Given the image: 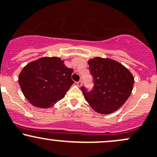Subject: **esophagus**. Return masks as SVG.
I'll list each match as a JSON object with an SVG mask.
<instances>
[{"label":"esophagus","mask_w":157,"mask_h":157,"mask_svg":"<svg viewBox=\"0 0 157 157\" xmlns=\"http://www.w3.org/2000/svg\"><path fill=\"white\" fill-rule=\"evenodd\" d=\"M82 80L78 81V82H77V85H78V87H81V86H82Z\"/></svg>","instance_id":"esophagus-1"}]
</instances>
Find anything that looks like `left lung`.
<instances>
[{
    "instance_id": "1",
    "label": "left lung",
    "mask_w": 157,
    "mask_h": 157,
    "mask_svg": "<svg viewBox=\"0 0 157 157\" xmlns=\"http://www.w3.org/2000/svg\"><path fill=\"white\" fill-rule=\"evenodd\" d=\"M88 63L94 78V88L87 91L82 87L85 101L99 114L114 112L131 95L134 83L133 75L125 66L109 58L94 57Z\"/></svg>"
}]
</instances>
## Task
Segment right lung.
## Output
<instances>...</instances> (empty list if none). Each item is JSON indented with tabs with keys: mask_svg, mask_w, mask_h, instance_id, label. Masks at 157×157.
Here are the masks:
<instances>
[{
	"mask_svg": "<svg viewBox=\"0 0 157 157\" xmlns=\"http://www.w3.org/2000/svg\"><path fill=\"white\" fill-rule=\"evenodd\" d=\"M73 70L59 57H42L28 63L19 75L22 92L31 105L49 108L65 97L73 81Z\"/></svg>",
	"mask_w": 157,
	"mask_h": 157,
	"instance_id": "right-lung-1",
	"label": "right lung"
}]
</instances>
